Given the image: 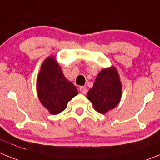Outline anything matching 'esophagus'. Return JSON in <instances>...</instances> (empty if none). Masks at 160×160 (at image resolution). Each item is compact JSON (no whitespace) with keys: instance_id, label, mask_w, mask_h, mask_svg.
Masks as SVG:
<instances>
[{"instance_id":"esophagus-1","label":"esophagus","mask_w":160,"mask_h":160,"mask_svg":"<svg viewBox=\"0 0 160 160\" xmlns=\"http://www.w3.org/2000/svg\"><path fill=\"white\" fill-rule=\"evenodd\" d=\"M79 91H81L82 94H87V89L86 87H79Z\"/></svg>"}]
</instances>
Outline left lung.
<instances>
[{
  "label": "left lung",
  "mask_w": 160,
  "mask_h": 160,
  "mask_svg": "<svg viewBox=\"0 0 160 160\" xmlns=\"http://www.w3.org/2000/svg\"><path fill=\"white\" fill-rule=\"evenodd\" d=\"M87 96L95 110L102 114L113 109L119 103L121 83L114 67L104 69L99 73L93 87L89 90Z\"/></svg>",
  "instance_id": "8db88e82"
}]
</instances>
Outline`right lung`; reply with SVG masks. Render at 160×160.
Here are the masks:
<instances>
[{
	"label": "right lung",
	"instance_id": "obj_1",
	"mask_svg": "<svg viewBox=\"0 0 160 160\" xmlns=\"http://www.w3.org/2000/svg\"><path fill=\"white\" fill-rule=\"evenodd\" d=\"M37 91L41 103L53 115L64 111L68 102L78 95L77 88L65 78L61 67L52 57L41 66Z\"/></svg>",
	"mask_w": 160,
	"mask_h": 160
}]
</instances>
